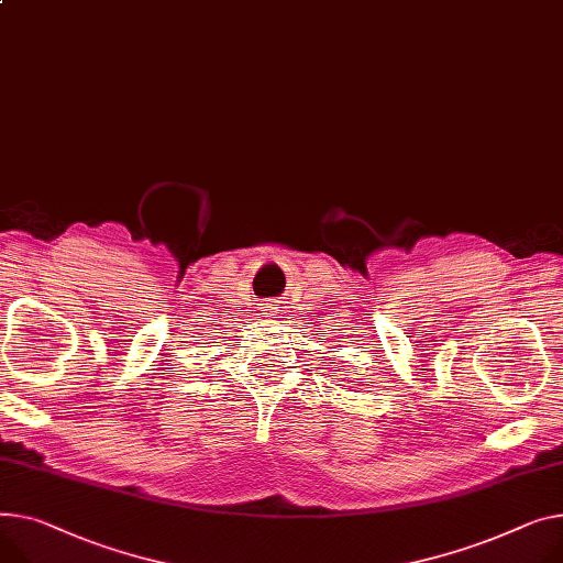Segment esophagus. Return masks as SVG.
<instances>
[{
  "mask_svg": "<svg viewBox=\"0 0 563 563\" xmlns=\"http://www.w3.org/2000/svg\"><path fill=\"white\" fill-rule=\"evenodd\" d=\"M276 312H278V303H276V301H269V303H265V312H262V314L274 317Z\"/></svg>",
  "mask_w": 563,
  "mask_h": 563,
  "instance_id": "34e87169",
  "label": "esophagus"
}]
</instances>
